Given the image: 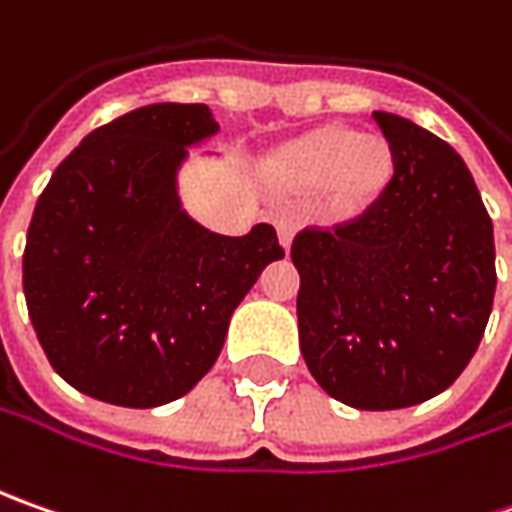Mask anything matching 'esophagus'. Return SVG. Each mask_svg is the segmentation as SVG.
Segmentation results:
<instances>
[{"instance_id":"1","label":"esophagus","mask_w":512,"mask_h":512,"mask_svg":"<svg viewBox=\"0 0 512 512\" xmlns=\"http://www.w3.org/2000/svg\"><path fill=\"white\" fill-rule=\"evenodd\" d=\"M273 225H276V233H279V242L282 247H290L293 242V233H296V222H293V216H287V213H276L273 216Z\"/></svg>"}]
</instances>
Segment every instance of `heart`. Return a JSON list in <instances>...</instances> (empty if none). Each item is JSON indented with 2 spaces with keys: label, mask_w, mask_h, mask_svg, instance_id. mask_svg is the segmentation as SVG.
<instances>
[{
  "label": "heart",
  "mask_w": 512,
  "mask_h": 512,
  "mask_svg": "<svg viewBox=\"0 0 512 512\" xmlns=\"http://www.w3.org/2000/svg\"><path fill=\"white\" fill-rule=\"evenodd\" d=\"M273 170L296 190L325 185L327 207L336 216H356L373 205L390 182L393 150L379 133L330 125L287 145L276 156Z\"/></svg>",
  "instance_id": "b5f03b06"
}]
</instances>
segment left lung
I'll return each mask as SVG.
<instances>
[{"label":"left lung","mask_w":512,"mask_h":512,"mask_svg":"<svg viewBox=\"0 0 512 512\" xmlns=\"http://www.w3.org/2000/svg\"><path fill=\"white\" fill-rule=\"evenodd\" d=\"M393 176L362 216L296 233L299 347L336 402L396 410L459 379L496 293L493 222L462 156L396 113H373Z\"/></svg>","instance_id":"8db88e82"}]
</instances>
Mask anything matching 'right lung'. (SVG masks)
<instances>
[{
  "label": "right lung",
  "instance_id": "add662e5",
  "mask_svg": "<svg viewBox=\"0 0 512 512\" xmlns=\"http://www.w3.org/2000/svg\"><path fill=\"white\" fill-rule=\"evenodd\" d=\"M207 105H148L96 128L53 170L28 227L22 285L39 344L79 393L119 407L185 396L222 353L236 305L285 250L270 225L222 236L182 210Z\"/></svg>",
  "mask_w": 512,
  "mask_h": 512
}]
</instances>
